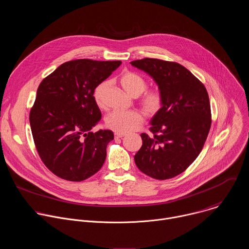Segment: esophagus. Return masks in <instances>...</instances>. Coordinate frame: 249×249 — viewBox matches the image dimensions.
I'll use <instances>...</instances> for the list:
<instances>
[{
    "mask_svg": "<svg viewBox=\"0 0 249 249\" xmlns=\"http://www.w3.org/2000/svg\"><path fill=\"white\" fill-rule=\"evenodd\" d=\"M126 134H122V133H115L114 134V137L117 139V138H123Z\"/></svg>",
    "mask_w": 249,
    "mask_h": 249,
    "instance_id": "obj_1",
    "label": "esophagus"
}]
</instances>
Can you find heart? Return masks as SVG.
<instances>
[{
	"instance_id": "heart-1",
	"label": "heart",
	"mask_w": 249,
	"mask_h": 249,
	"mask_svg": "<svg viewBox=\"0 0 249 249\" xmlns=\"http://www.w3.org/2000/svg\"><path fill=\"white\" fill-rule=\"evenodd\" d=\"M120 83L122 87L133 96L140 97V104L143 110L148 115H156L162 108L164 99L162 92L158 89H146L148 83L144 77L141 75L126 71L120 76ZM109 86L108 81H102L93 89V99L99 108H105L104 94ZM144 118L138 110L122 111L114 110L110 112L105 118V124L109 129L116 133H128L139 128L143 123Z\"/></svg>"
}]
</instances>
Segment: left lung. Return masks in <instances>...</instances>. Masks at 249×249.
<instances>
[{
    "instance_id": "8db88e82",
    "label": "left lung",
    "mask_w": 249,
    "mask_h": 249,
    "mask_svg": "<svg viewBox=\"0 0 249 249\" xmlns=\"http://www.w3.org/2000/svg\"><path fill=\"white\" fill-rule=\"evenodd\" d=\"M130 64L153 77L164 99L152 119V136L141 134L143 145L134 157L136 165L155 179L172 178L182 173L204 147L212 123L207 89L176 62L144 58Z\"/></svg>"
}]
</instances>
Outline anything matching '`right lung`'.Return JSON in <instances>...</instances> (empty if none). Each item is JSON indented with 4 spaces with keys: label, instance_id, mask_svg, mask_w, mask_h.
Wrapping results in <instances>:
<instances>
[{
    "label": "right lung",
    "instance_id": "right-lung-1",
    "mask_svg": "<svg viewBox=\"0 0 249 249\" xmlns=\"http://www.w3.org/2000/svg\"><path fill=\"white\" fill-rule=\"evenodd\" d=\"M120 65L72 60L40 83L29 113L31 133L41 160L60 178L83 181L103 165L114 135L110 130L90 131L101 118L92 94Z\"/></svg>",
    "mask_w": 249,
    "mask_h": 249
}]
</instances>
